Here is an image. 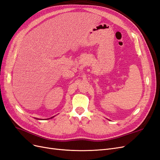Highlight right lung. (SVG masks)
<instances>
[{"label": "right lung", "mask_w": 160, "mask_h": 160, "mask_svg": "<svg viewBox=\"0 0 160 160\" xmlns=\"http://www.w3.org/2000/svg\"><path fill=\"white\" fill-rule=\"evenodd\" d=\"M54 118V116H53V117H52V118H49V119H51V118ZM35 119H38V118H35Z\"/></svg>", "instance_id": "1"}]
</instances>
